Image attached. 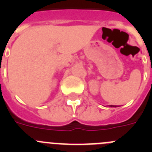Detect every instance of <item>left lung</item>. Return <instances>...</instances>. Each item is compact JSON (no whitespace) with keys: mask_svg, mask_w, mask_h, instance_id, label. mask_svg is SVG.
I'll return each instance as SVG.
<instances>
[{"mask_svg":"<svg viewBox=\"0 0 152 152\" xmlns=\"http://www.w3.org/2000/svg\"><path fill=\"white\" fill-rule=\"evenodd\" d=\"M110 107H113V106H110Z\"/></svg>","mask_w":152,"mask_h":152,"instance_id":"left-lung-1","label":"left lung"}]
</instances>
